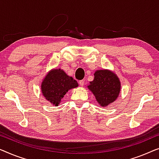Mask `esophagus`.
Here are the masks:
<instances>
[{"label":"esophagus","mask_w":159,"mask_h":159,"mask_svg":"<svg viewBox=\"0 0 159 159\" xmlns=\"http://www.w3.org/2000/svg\"><path fill=\"white\" fill-rule=\"evenodd\" d=\"M84 83H85V80H79V84L80 86H83L84 85Z\"/></svg>","instance_id":"34e87169"}]
</instances>
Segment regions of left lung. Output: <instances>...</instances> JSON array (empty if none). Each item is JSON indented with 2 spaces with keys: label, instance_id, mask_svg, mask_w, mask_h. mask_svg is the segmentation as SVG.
Instances as JSON below:
<instances>
[{
  "label": "left lung",
  "instance_id": "1",
  "mask_svg": "<svg viewBox=\"0 0 159 159\" xmlns=\"http://www.w3.org/2000/svg\"><path fill=\"white\" fill-rule=\"evenodd\" d=\"M88 88L95 96L100 106L104 107L117 99L121 85L115 73L109 70H98Z\"/></svg>",
  "mask_w": 159,
  "mask_h": 159
}]
</instances>
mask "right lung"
I'll return each instance as SVG.
<instances>
[{
	"instance_id": "obj_1",
	"label": "right lung",
	"mask_w": 159,
	"mask_h": 159,
	"mask_svg": "<svg viewBox=\"0 0 159 159\" xmlns=\"http://www.w3.org/2000/svg\"><path fill=\"white\" fill-rule=\"evenodd\" d=\"M78 86L76 80L59 68L51 70L46 75L42 82L41 90L45 99L57 107L70 89Z\"/></svg>"
}]
</instances>
